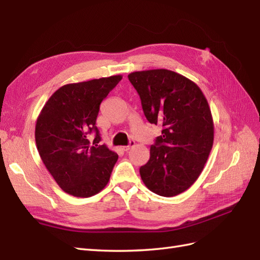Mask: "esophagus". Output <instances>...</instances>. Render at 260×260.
I'll return each mask as SVG.
<instances>
[{"mask_svg":"<svg viewBox=\"0 0 260 260\" xmlns=\"http://www.w3.org/2000/svg\"><path fill=\"white\" fill-rule=\"evenodd\" d=\"M134 145H135V142H134V141H129V144H128V145H126V146H121L120 148H121V150H123L124 152H127V151L129 150L131 147H133Z\"/></svg>","mask_w":260,"mask_h":260,"instance_id":"34e87169","label":"esophagus"}]
</instances>
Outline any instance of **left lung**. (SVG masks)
<instances>
[{"label": "left lung", "mask_w": 260, "mask_h": 260, "mask_svg": "<svg viewBox=\"0 0 260 260\" xmlns=\"http://www.w3.org/2000/svg\"><path fill=\"white\" fill-rule=\"evenodd\" d=\"M151 124L163 127L140 174L152 192L174 197L194 183L213 145L209 104L194 82L168 69L128 75Z\"/></svg>", "instance_id": "8db88e82"}]
</instances>
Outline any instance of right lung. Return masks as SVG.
I'll return each instance as SVG.
<instances>
[{
	"mask_svg": "<svg viewBox=\"0 0 260 260\" xmlns=\"http://www.w3.org/2000/svg\"><path fill=\"white\" fill-rule=\"evenodd\" d=\"M120 80L118 75L64 85L49 98L39 115L38 152L68 194L88 198L108 183L118 155L101 145L96 119L102 102Z\"/></svg>",
	"mask_w": 260,
	"mask_h": 260,
	"instance_id": "right-lung-1",
	"label": "right lung"
}]
</instances>
